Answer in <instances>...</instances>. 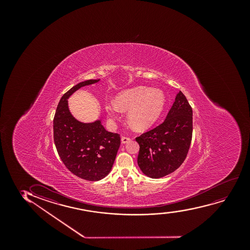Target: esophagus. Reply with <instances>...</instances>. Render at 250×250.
<instances>
[{"instance_id":"obj_1","label":"esophagus","mask_w":250,"mask_h":250,"mask_svg":"<svg viewBox=\"0 0 250 250\" xmlns=\"http://www.w3.org/2000/svg\"><path fill=\"white\" fill-rule=\"evenodd\" d=\"M130 140H131L130 138H127V137H122V138H121V141H122V144H126V143H128Z\"/></svg>"}]
</instances>
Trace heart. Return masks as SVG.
Returning <instances> with one entry per match:
<instances>
[{
  "instance_id": "b5f03b06",
  "label": "heart",
  "mask_w": 250,
  "mask_h": 250,
  "mask_svg": "<svg viewBox=\"0 0 250 250\" xmlns=\"http://www.w3.org/2000/svg\"><path fill=\"white\" fill-rule=\"evenodd\" d=\"M166 98L160 89L139 86L125 90L115 98V104H106V114L116 118L121 111L128 110L127 118L136 130H146L155 124L164 111Z\"/></svg>"
}]
</instances>
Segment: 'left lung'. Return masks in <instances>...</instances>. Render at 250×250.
Instances as JSON below:
<instances>
[{
	"instance_id": "1",
	"label": "left lung",
	"mask_w": 250,
	"mask_h": 250,
	"mask_svg": "<svg viewBox=\"0 0 250 250\" xmlns=\"http://www.w3.org/2000/svg\"><path fill=\"white\" fill-rule=\"evenodd\" d=\"M192 134V107L180 91L164 123L136 138L142 172L159 178L178 169L188 152Z\"/></svg>"
}]
</instances>
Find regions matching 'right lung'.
Segmentation results:
<instances>
[{
  "label": "right lung",
  "mask_w": 250,
  "mask_h": 250,
  "mask_svg": "<svg viewBox=\"0 0 250 250\" xmlns=\"http://www.w3.org/2000/svg\"><path fill=\"white\" fill-rule=\"evenodd\" d=\"M99 81H84L72 86L61 98L53 119L58 155L70 172L88 181H98L109 173L120 146V135L107 132L101 120L89 124L77 120L69 111L67 99L81 87Z\"/></svg>",
  "instance_id": "1"
}]
</instances>
